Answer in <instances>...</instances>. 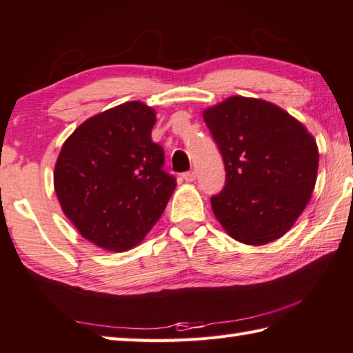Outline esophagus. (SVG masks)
I'll return each mask as SVG.
<instances>
[{"mask_svg": "<svg viewBox=\"0 0 353 353\" xmlns=\"http://www.w3.org/2000/svg\"><path fill=\"white\" fill-rule=\"evenodd\" d=\"M182 179L185 182H193L196 179V171H187L182 174Z\"/></svg>", "mask_w": 353, "mask_h": 353, "instance_id": "1", "label": "esophagus"}]
</instances>
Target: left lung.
I'll use <instances>...</instances> for the list:
<instances>
[{"instance_id": "obj_1", "label": "left lung", "mask_w": 353, "mask_h": 353, "mask_svg": "<svg viewBox=\"0 0 353 353\" xmlns=\"http://www.w3.org/2000/svg\"><path fill=\"white\" fill-rule=\"evenodd\" d=\"M225 185L212 208L236 241L261 246L283 236L312 198L316 141L290 113L263 99L232 97L204 110Z\"/></svg>"}]
</instances>
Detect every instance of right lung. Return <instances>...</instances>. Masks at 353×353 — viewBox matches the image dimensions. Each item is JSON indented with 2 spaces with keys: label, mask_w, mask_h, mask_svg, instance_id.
<instances>
[{
  "label": "right lung",
  "mask_w": 353,
  "mask_h": 353,
  "mask_svg": "<svg viewBox=\"0 0 353 353\" xmlns=\"http://www.w3.org/2000/svg\"><path fill=\"white\" fill-rule=\"evenodd\" d=\"M155 112L132 101L83 121L63 143L54 168L61 207L79 234L123 252L139 244L176 188L154 143Z\"/></svg>",
  "instance_id": "1"
}]
</instances>
